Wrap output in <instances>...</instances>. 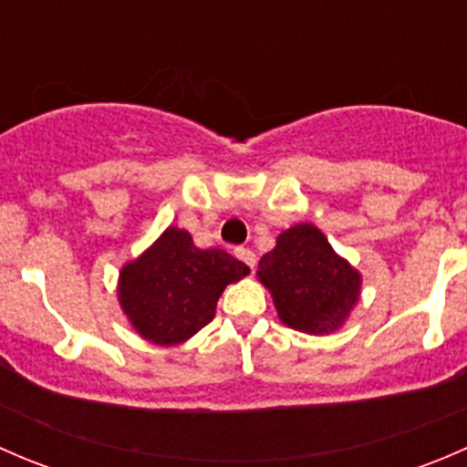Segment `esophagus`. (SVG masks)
I'll list each match as a JSON object with an SVG mask.
<instances>
[{"mask_svg": "<svg viewBox=\"0 0 467 467\" xmlns=\"http://www.w3.org/2000/svg\"><path fill=\"white\" fill-rule=\"evenodd\" d=\"M234 257H237V260H242L244 264H246L248 268H255V262H257V257H255V253L253 251H248V248H234Z\"/></svg>", "mask_w": 467, "mask_h": 467, "instance_id": "esophagus-1", "label": "esophagus"}]
</instances>
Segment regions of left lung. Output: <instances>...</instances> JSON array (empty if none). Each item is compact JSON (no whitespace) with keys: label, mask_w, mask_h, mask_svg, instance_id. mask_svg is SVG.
Masks as SVG:
<instances>
[{"label":"left lung","mask_w":467,"mask_h":467,"mask_svg":"<svg viewBox=\"0 0 467 467\" xmlns=\"http://www.w3.org/2000/svg\"><path fill=\"white\" fill-rule=\"evenodd\" d=\"M257 280L286 327L317 337L337 332L361 296V273L314 223L277 234L275 248L260 260Z\"/></svg>","instance_id":"obj_1"}]
</instances>
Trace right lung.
<instances>
[{
  "instance_id": "right-lung-1",
  "label": "right lung",
  "mask_w": 467,
  "mask_h": 467,
  "mask_svg": "<svg viewBox=\"0 0 467 467\" xmlns=\"http://www.w3.org/2000/svg\"><path fill=\"white\" fill-rule=\"evenodd\" d=\"M251 268L221 248L194 246L187 230L169 225L117 282V300L135 332L155 346H178L214 318L228 285Z\"/></svg>"
}]
</instances>
